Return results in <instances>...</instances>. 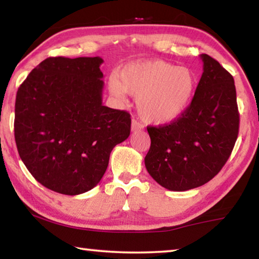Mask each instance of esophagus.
Wrapping results in <instances>:
<instances>
[{
    "label": "esophagus",
    "instance_id": "esophagus-1",
    "mask_svg": "<svg viewBox=\"0 0 259 259\" xmlns=\"http://www.w3.org/2000/svg\"><path fill=\"white\" fill-rule=\"evenodd\" d=\"M144 129V125L140 123V122H138L137 120H133V123H131V131L133 133H136V131H140Z\"/></svg>",
    "mask_w": 259,
    "mask_h": 259
}]
</instances>
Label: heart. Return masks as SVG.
<instances>
[{
    "instance_id": "1",
    "label": "heart",
    "mask_w": 259,
    "mask_h": 259,
    "mask_svg": "<svg viewBox=\"0 0 259 259\" xmlns=\"http://www.w3.org/2000/svg\"><path fill=\"white\" fill-rule=\"evenodd\" d=\"M196 85L190 68L162 60L129 65L122 69L121 80L114 75L109 81L116 97L125 93L137 97L139 115L152 123H165L182 115L194 98Z\"/></svg>"
}]
</instances>
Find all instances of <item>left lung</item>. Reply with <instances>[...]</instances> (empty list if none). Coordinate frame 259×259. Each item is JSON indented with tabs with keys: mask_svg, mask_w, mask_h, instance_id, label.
I'll use <instances>...</instances> for the list:
<instances>
[{
	"mask_svg": "<svg viewBox=\"0 0 259 259\" xmlns=\"http://www.w3.org/2000/svg\"><path fill=\"white\" fill-rule=\"evenodd\" d=\"M192 103L170 124L147 126L148 174L169 191L204 185L221 171L233 150L240 116L233 76L208 55Z\"/></svg>",
	"mask_w": 259,
	"mask_h": 259,
	"instance_id": "8db88e82",
	"label": "left lung"
}]
</instances>
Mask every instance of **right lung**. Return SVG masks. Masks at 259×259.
<instances>
[{
  "label": "right lung",
  "mask_w": 259,
  "mask_h": 259,
  "mask_svg": "<svg viewBox=\"0 0 259 259\" xmlns=\"http://www.w3.org/2000/svg\"><path fill=\"white\" fill-rule=\"evenodd\" d=\"M103 63L100 57H50L17 91L20 159L38 183L60 194L94 188L113 148L130 135V114L103 105Z\"/></svg>",
  "instance_id": "right-lung-1"
}]
</instances>
